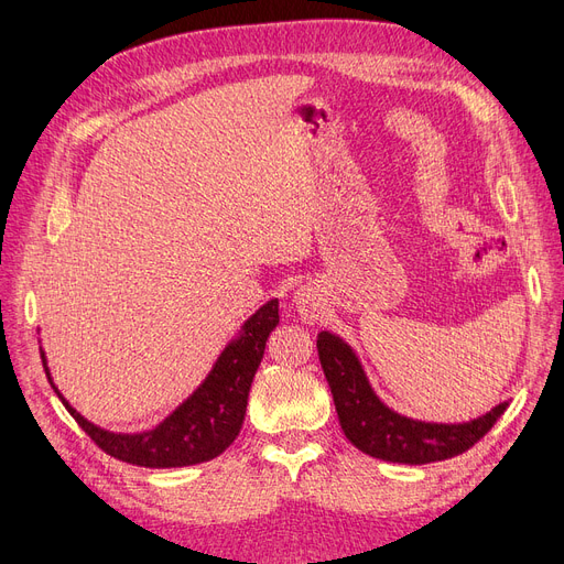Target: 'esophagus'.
<instances>
[{"instance_id": "34e87169", "label": "esophagus", "mask_w": 564, "mask_h": 564, "mask_svg": "<svg viewBox=\"0 0 564 564\" xmlns=\"http://www.w3.org/2000/svg\"><path fill=\"white\" fill-rule=\"evenodd\" d=\"M297 308H300V314H302L306 321H312V318L316 316V304H314L312 293H306V290H302V293H297Z\"/></svg>"}]
</instances>
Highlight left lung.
<instances>
[{"instance_id": "obj_1", "label": "left lung", "mask_w": 564, "mask_h": 564, "mask_svg": "<svg viewBox=\"0 0 564 564\" xmlns=\"http://www.w3.org/2000/svg\"><path fill=\"white\" fill-rule=\"evenodd\" d=\"M316 349L344 435L351 445L375 459L393 464L452 459L474 447L508 408V403H501L466 424L414 422L379 403L360 370L358 358L339 337L321 333Z\"/></svg>"}]
</instances>
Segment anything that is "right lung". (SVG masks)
<instances>
[{
    "instance_id": "1",
    "label": "right lung",
    "mask_w": 564,
    "mask_h": 564,
    "mask_svg": "<svg viewBox=\"0 0 564 564\" xmlns=\"http://www.w3.org/2000/svg\"><path fill=\"white\" fill-rule=\"evenodd\" d=\"M279 325V302L271 300L246 325L241 337L225 349L213 372L187 403L150 433L117 435L86 422L58 393L67 412L105 454L133 466L175 468L215 459L239 435L248 405V391L264 356L267 337ZM44 360V356H42ZM44 370L51 381L46 360Z\"/></svg>"
}]
</instances>
